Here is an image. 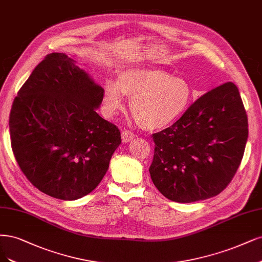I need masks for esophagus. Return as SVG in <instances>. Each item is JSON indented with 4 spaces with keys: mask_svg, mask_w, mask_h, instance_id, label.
Returning <instances> with one entry per match:
<instances>
[{
    "mask_svg": "<svg viewBox=\"0 0 262 262\" xmlns=\"http://www.w3.org/2000/svg\"><path fill=\"white\" fill-rule=\"evenodd\" d=\"M121 138L124 143H128L137 138V135H135L133 132H131L130 130H123L121 133Z\"/></svg>",
    "mask_w": 262,
    "mask_h": 262,
    "instance_id": "34e87169",
    "label": "esophagus"
}]
</instances>
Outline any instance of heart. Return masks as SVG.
Returning <instances> with one entry per match:
<instances>
[{
	"instance_id": "obj_1",
	"label": "heart",
	"mask_w": 262,
	"mask_h": 262,
	"mask_svg": "<svg viewBox=\"0 0 262 262\" xmlns=\"http://www.w3.org/2000/svg\"><path fill=\"white\" fill-rule=\"evenodd\" d=\"M123 95L131 97L130 110L141 127L157 130L181 117L192 100V88L184 78L166 70L133 67L122 70L117 82L104 84L103 105L107 115L121 111Z\"/></svg>"
}]
</instances>
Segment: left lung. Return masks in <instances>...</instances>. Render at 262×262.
<instances>
[{
	"label": "left lung",
	"instance_id": "left-lung-1",
	"mask_svg": "<svg viewBox=\"0 0 262 262\" xmlns=\"http://www.w3.org/2000/svg\"><path fill=\"white\" fill-rule=\"evenodd\" d=\"M151 138L155 149L149 173L162 195L193 203L220 194L235 176L248 138L237 86L225 82L211 89Z\"/></svg>",
	"mask_w": 262,
	"mask_h": 262
}]
</instances>
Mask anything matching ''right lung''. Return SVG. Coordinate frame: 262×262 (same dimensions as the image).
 <instances>
[{
    "mask_svg": "<svg viewBox=\"0 0 262 262\" xmlns=\"http://www.w3.org/2000/svg\"><path fill=\"white\" fill-rule=\"evenodd\" d=\"M104 90L65 53L45 56L10 114L11 144L23 173L44 194L74 201L100 184L121 143L95 110Z\"/></svg>",
    "mask_w": 262,
    "mask_h": 262,
    "instance_id": "right-lung-1",
    "label": "right lung"
}]
</instances>
